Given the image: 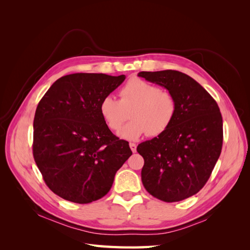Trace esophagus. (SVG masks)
Segmentation results:
<instances>
[{
	"label": "esophagus",
	"mask_w": 250,
	"mask_h": 250,
	"mask_svg": "<svg viewBox=\"0 0 250 250\" xmlns=\"http://www.w3.org/2000/svg\"><path fill=\"white\" fill-rule=\"evenodd\" d=\"M129 147H130V149H131V151H132L133 153L135 152V151H137V145H135V144L130 143V144H129Z\"/></svg>",
	"instance_id": "esophagus-1"
}]
</instances>
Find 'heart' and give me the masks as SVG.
Masks as SVG:
<instances>
[{
  "label": "heart",
  "instance_id": "heart-1",
  "mask_svg": "<svg viewBox=\"0 0 250 250\" xmlns=\"http://www.w3.org/2000/svg\"><path fill=\"white\" fill-rule=\"evenodd\" d=\"M129 110L131 120L119 135L128 141H137L147 133L156 137L167 130L175 119L177 103L171 93L143 79L133 78L121 88L120 100L106 96L99 105L104 123L112 131L120 129Z\"/></svg>",
  "mask_w": 250,
  "mask_h": 250
}]
</instances>
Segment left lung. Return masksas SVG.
<instances>
[{"label": "left lung", "instance_id": "1", "mask_svg": "<svg viewBox=\"0 0 250 250\" xmlns=\"http://www.w3.org/2000/svg\"><path fill=\"white\" fill-rule=\"evenodd\" d=\"M169 90L177 103L171 126L156 138L141 143L142 183L147 192L165 202L197 194L207 184L221 153L222 116L217 102L192 77L178 71L140 72Z\"/></svg>", "mask_w": 250, "mask_h": 250}]
</instances>
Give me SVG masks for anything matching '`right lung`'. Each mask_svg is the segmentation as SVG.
Masks as SVG:
<instances>
[{
    "instance_id": "1",
    "label": "right lung",
    "mask_w": 250,
    "mask_h": 250,
    "mask_svg": "<svg viewBox=\"0 0 250 250\" xmlns=\"http://www.w3.org/2000/svg\"><path fill=\"white\" fill-rule=\"evenodd\" d=\"M125 75L76 73L56 80L33 121V156L50 190L67 201L102 198L132 154L104 123L99 105Z\"/></svg>"
}]
</instances>
